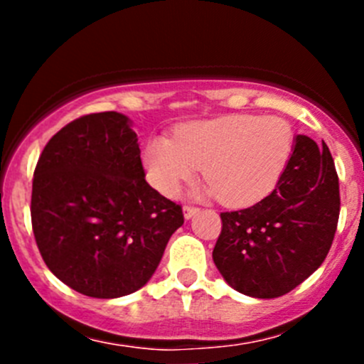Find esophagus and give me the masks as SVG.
Instances as JSON below:
<instances>
[{"mask_svg":"<svg viewBox=\"0 0 364 364\" xmlns=\"http://www.w3.org/2000/svg\"><path fill=\"white\" fill-rule=\"evenodd\" d=\"M197 211H199V208H196V205H185V208H183V215H185L186 220L192 218Z\"/></svg>","mask_w":364,"mask_h":364,"instance_id":"34e87169","label":"esophagus"}]
</instances>
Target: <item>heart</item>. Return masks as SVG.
<instances>
[{
    "instance_id": "b5f03b06",
    "label": "heart",
    "mask_w": 364,
    "mask_h": 364,
    "mask_svg": "<svg viewBox=\"0 0 364 364\" xmlns=\"http://www.w3.org/2000/svg\"><path fill=\"white\" fill-rule=\"evenodd\" d=\"M292 151L294 132L284 119L230 114L181 124L174 139L151 137L144 165L149 183L165 196H176L203 167V193L243 208L277 188Z\"/></svg>"
}]
</instances>
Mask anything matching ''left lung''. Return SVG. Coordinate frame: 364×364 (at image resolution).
<instances>
[{"label": "left lung", "mask_w": 364, "mask_h": 364, "mask_svg": "<svg viewBox=\"0 0 364 364\" xmlns=\"http://www.w3.org/2000/svg\"><path fill=\"white\" fill-rule=\"evenodd\" d=\"M338 216V174L328 146L297 135L277 188L250 208L220 213L213 260L241 294L280 297L324 262Z\"/></svg>", "instance_id": "obj_1"}]
</instances>
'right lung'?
<instances>
[{
	"instance_id": "obj_1",
	"label": "right lung",
	"mask_w": 364,
	"mask_h": 364,
	"mask_svg": "<svg viewBox=\"0 0 364 364\" xmlns=\"http://www.w3.org/2000/svg\"><path fill=\"white\" fill-rule=\"evenodd\" d=\"M144 176L124 114H87L46 144L33 178V234L43 262L70 289L114 299L153 277L185 218Z\"/></svg>"
}]
</instances>
